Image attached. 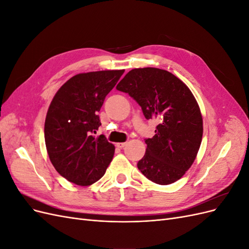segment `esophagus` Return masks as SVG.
<instances>
[{
  "mask_svg": "<svg viewBox=\"0 0 249 249\" xmlns=\"http://www.w3.org/2000/svg\"><path fill=\"white\" fill-rule=\"evenodd\" d=\"M125 144H126V142H118V143H116V146L118 148H123L125 146Z\"/></svg>",
  "mask_w": 249,
  "mask_h": 249,
  "instance_id": "34e87169",
  "label": "esophagus"
}]
</instances>
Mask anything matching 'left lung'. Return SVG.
Returning <instances> with one entry per match:
<instances>
[{
	"label": "left lung",
	"mask_w": 249,
	"mask_h": 249,
	"mask_svg": "<svg viewBox=\"0 0 249 249\" xmlns=\"http://www.w3.org/2000/svg\"><path fill=\"white\" fill-rule=\"evenodd\" d=\"M116 89L129 93L146 119H157L156 134L145 139L138 169L149 180L169 185L191 167L202 139V116L191 90L171 72L144 67L127 72Z\"/></svg>",
	"instance_id": "obj_1"
}]
</instances>
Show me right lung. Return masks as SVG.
Listing matches in <instances>:
<instances>
[{"label": "right lung", "mask_w": 249, "mask_h": 249, "mask_svg": "<svg viewBox=\"0 0 249 249\" xmlns=\"http://www.w3.org/2000/svg\"><path fill=\"white\" fill-rule=\"evenodd\" d=\"M124 70L78 73L53 97L44 123V140L53 166L70 182L90 186L107 170L115 146L104 135L97 112Z\"/></svg>", "instance_id": "obj_1"}]
</instances>
